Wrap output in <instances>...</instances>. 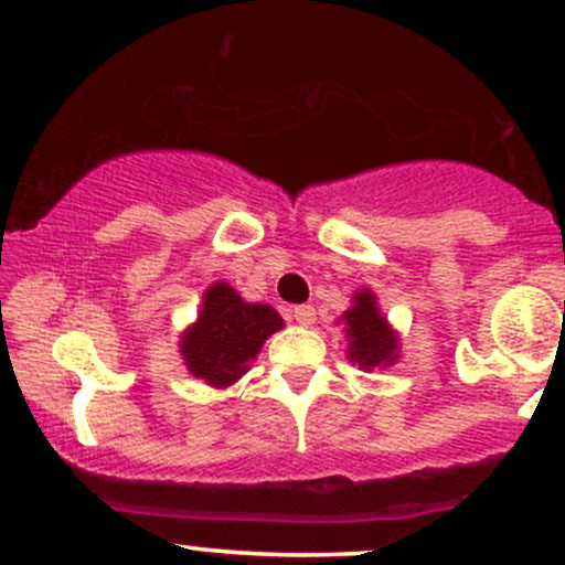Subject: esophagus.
Masks as SVG:
<instances>
[{
	"instance_id": "esophagus-1",
	"label": "esophagus",
	"mask_w": 565,
	"mask_h": 565,
	"mask_svg": "<svg viewBox=\"0 0 565 565\" xmlns=\"http://www.w3.org/2000/svg\"><path fill=\"white\" fill-rule=\"evenodd\" d=\"M291 318L300 326H310L316 321V308L312 305H297V308H291Z\"/></svg>"
}]
</instances>
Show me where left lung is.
<instances>
[{
  "mask_svg": "<svg viewBox=\"0 0 565 565\" xmlns=\"http://www.w3.org/2000/svg\"><path fill=\"white\" fill-rule=\"evenodd\" d=\"M344 334H348V358L360 371L386 369L399 355L397 331L386 323L376 308V295L371 289H360L352 297V308L344 310Z\"/></svg>",
  "mask_w": 565,
  "mask_h": 565,
  "instance_id": "1",
  "label": "left lung"
}]
</instances>
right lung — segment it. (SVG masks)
<instances>
[{
    "label": "right lung",
    "mask_w": 565,
    "mask_h": 565,
    "mask_svg": "<svg viewBox=\"0 0 565 565\" xmlns=\"http://www.w3.org/2000/svg\"><path fill=\"white\" fill-rule=\"evenodd\" d=\"M284 329L281 316L260 302H244L226 281H215L202 297L196 323L181 337V355L189 373L223 390L249 371L263 342Z\"/></svg>",
    "instance_id": "add662e5"
}]
</instances>
